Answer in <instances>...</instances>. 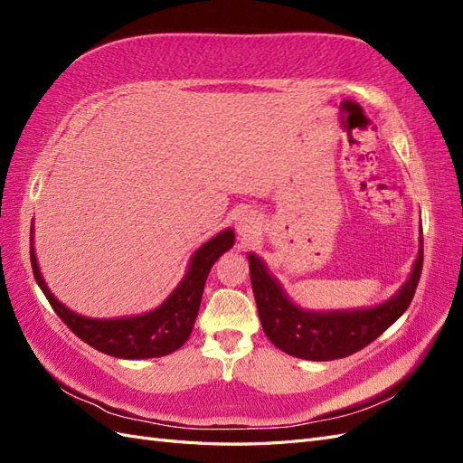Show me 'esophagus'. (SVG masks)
Masks as SVG:
<instances>
[{"instance_id":"34e87169","label":"esophagus","mask_w":463,"mask_h":463,"mask_svg":"<svg viewBox=\"0 0 463 463\" xmlns=\"http://www.w3.org/2000/svg\"><path fill=\"white\" fill-rule=\"evenodd\" d=\"M257 220L253 216H243L240 218V222H237V232H240V235L243 237H249L253 235L257 232Z\"/></svg>"}]
</instances>
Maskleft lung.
<instances>
[{"mask_svg": "<svg viewBox=\"0 0 463 463\" xmlns=\"http://www.w3.org/2000/svg\"><path fill=\"white\" fill-rule=\"evenodd\" d=\"M249 269L260 325L269 340L293 357L330 361L347 357L369 345L405 313L423 270V237L408 282L398 296L374 309L345 313L303 311L286 298L259 257L249 255Z\"/></svg>", "mask_w": 463, "mask_h": 463, "instance_id": "obj_1", "label": "left lung"}]
</instances>
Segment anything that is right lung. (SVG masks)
I'll use <instances>...</instances> for the list:
<instances>
[{
  "instance_id": "obj_1",
  "label": "right lung",
  "mask_w": 463,
  "mask_h": 463,
  "mask_svg": "<svg viewBox=\"0 0 463 463\" xmlns=\"http://www.w3.org/2000/svg\"><path fill=\"white\" fill-rule=\"evenodd\" d=\"M235 235L232 230H226L213 237L204 243L197 253L191 259L189 272L184 278V282L167 298L158 309H154L146 315L129 317V318H87L73 311H69L65 305L55 299L48 286L42 278L34 249L31 245V262L33 274L36 284L44 291L46 299L50 301L52 309L65 322L67 328L71 330L82 342H87L94 349L108 355L121 357V359H148V357H162L175 352L187 342L191 335L194 318H197L203 289L206 276L213 269V264L220 255L232 249ZM31 243H33V230H31Z\"/></svg>"
}]
</instances>
